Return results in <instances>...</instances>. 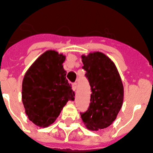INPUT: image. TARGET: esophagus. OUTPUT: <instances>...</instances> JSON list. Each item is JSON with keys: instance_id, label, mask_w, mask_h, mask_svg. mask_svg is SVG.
I'll list each match as a JSON object with an SVG mask.
<instances>
[{"instance_id": "34e87169", "label": "esophagus", "mask_w": 153, "mask_h": 153, "mask_svg": "<svg viewBox=\"0 0 153 153\" xmlns=\"http://www.w3.org/2000/svg\"><path fill=\"white\" fill-rule=\"evenodd\" d=\"M77 88H78V83L75 82V83H73V90L74 91H76Z\"/></svg>"}]
</instances>
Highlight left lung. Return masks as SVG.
I'll return each mask as SVG.
<instances>
[{
  "label": "left lung",
  "mask_w": 153,
  "mask_h": 153,
  "mask_svg": "<svg viewBox=\"0 0 153 153\" xmlns=\"http://www.w3.org/2000/svg\"><path fill=\"white\" fill-rule=\"evenodd\" d=\"M82 60L92 94L89 107L80 112L81 118L89 129L105 128L112 124L121 108L122 81L114 63L104 54L90 53L83 56Z\"/></svg>",
  "instance_id": "obj_1"
}]
</instances>
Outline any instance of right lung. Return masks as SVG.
Returning a JSON list of instances; mask_svg holds the SVG:
<instances>
[{
    "mask_svg": "<svg viewBox=\"0 0 153 153\" xmlns=\"http://www.w3.org/2000/svg\"><path fill=\"white\" fill-rule=\"evenodd\" d=\"M65 60L63 55L47 51L25 74L22 101L28 119L38 126L51 125L67 102L74 100L75 93L62 65Z\"/></svg>",
    "mask_w": 153,
    "mask_h": 153,
    "instance_id": "add662e5",
    "label": "right lung"
}]
</instances>
